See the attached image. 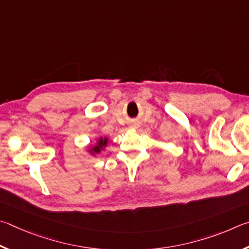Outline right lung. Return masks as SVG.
I'll use <instances>...</instances> for the list:
<instances>
[{
  "instance_id": "add662e5",
  "label": "right lung",
  "mask_w": 249,
  "mask_h": 249,
  "mask_svg": "<svg viewBox=\"0 0 249 249\" xmlns=\"http://www.w3.org/2000/svg\"><path fill=\"white\" fill-rule=\"evenodd\" d=\"M106 144H107V139L100 138L99 141H98V145H96L95 147H93V149L90 150V152L93 151V152H95V153H99L100 150H102V147L105 146Z\"/></svg>"
}]
</instances>
